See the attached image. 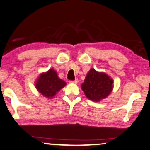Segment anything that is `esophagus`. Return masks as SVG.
Listing matches in <instances>:
<instances>
[{
  "label": "esophagus",
  "mask_w": 150,
  "mask_h": 150,
  "mask_svg": "<svg viewBox=\"0 0 150 150\" xmlns=\"http://www.w3.org/2000/svg\"><path fill=\"white\" fill-rule=\"evenodd\" d=\"M70 82L74 83H78V79H75V80H73V81H70Z\"/></svg>",
  "instance_id": "esophagus-1"
}]
</instances>
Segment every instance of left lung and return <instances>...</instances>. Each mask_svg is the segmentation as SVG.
<instances>
[{
    "label": "left lung",
    "mask_w": 150,
    "mask_h": 150,
    "mask_svg": "<svg viewBox=\"0 0 150 150\" xmlns=\"http://www.w3.org/2000/svg\"><path fill=\"white\" fill-rule=\"evenodd\" d=\"M81 89L88 99L98 102L110 94L113 89V80L107 74L91 69L81 84Z\"/></svg>",
    "instance_id": "1"
}]
</instances>
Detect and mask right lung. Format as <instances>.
<instances>
[{"instance_id": "add662e5", "label": "right lung", "mask_w": 150, "mask_h": 150, "mask_svg": "<svg viewBox=\"0 0 150 150\" xmlns=\"http://www.w3.org/2000/svg\"><path fill=\"white\" fill-rule=\"evenodd\" d=\"M66 84L64 81L59 78L57 72L53 69H50L47 72L40 75L35 86L40 93L51 99Z\"/></svg>"}]
</instances>
